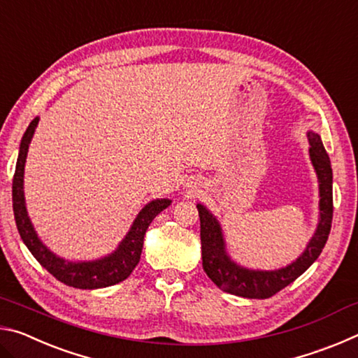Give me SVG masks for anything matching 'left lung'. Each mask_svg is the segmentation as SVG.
Here are the masks:
<instances>
[{"label": "left lung", "instance_id": "obj_1", "mask_svg": "<svg viewBox=\"0 0 358 358\" xmlns=\"http://www.w3.org/2000/svg\"><path fill=\"white\" fill-rule=\"evenodd\" d=\"M308 138L311 145L310 156L319 178L320 220L316 234L311 238L310 245L306 246V251L286 268L273 271L248 270L230 260L216 217L203 205H197L199 217H201L203 270L210 280L224 292L246 296V299H270L305 273L322 252L327 240H329L333 220V173L330 157L327 155L320 137L314 132H308Z\"/></svg>", "mask_w": 358, "mask_h": 358}]
</instances>
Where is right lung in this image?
<instances>
[{"instance_id":"right-lung-1","label":"right lung","mask_w":358,"mask_h":358,"mask_svg":"<svg viewBox=\"0 0 358 358\" xmlns=\"http://www.w3.org/2000/svg\"><path fill=\"white\" fill-rule=\"evenodd\" d=\"M38 121L39 118H34L22 137L19 159H17L14 180H12V208H14L15 224L23 243L27 245L36 260L44 266L48 273L55 276L58 281L64 282L66 286L77 289H99L124 281L141 260L143 237L151 221L171 205V201L169 199H156V201L145 205V208H142L141 213L137 215L126 238L121 241L118 250L112 252L110 256L93 260V262H68V260L57 257L42 245V241L36 235L27 213L25 197H23V172H25L27 153Z\"/></svg>"}]
</instances>
